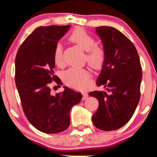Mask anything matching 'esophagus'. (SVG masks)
Here are the masks:
<instances>
[{
    "mask_svg": "<svg viewBox=\"0 0 157 157\" xmlns=\"http://www.w3.org/2000/svg\"><path fill=\"white\" fill-rule=\"evenodd\" d=\"M88 97H89V94H88L87 93H86V92H84V93H83V98H82V100L85 101L86 99H87Z\"/></svg>",
    "mask_w": 157,
    "mask_h": 157,
    "instance_id": "34e87169",
    "label": "esophagus"
}]
</instances>
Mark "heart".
<instances>
[{"label":"heart","mask_w":157,"mask_h":157,"mask_svg":"<svg viewBox=\"0 0 157 157\" xmlns=\"http://www.w3.org/2000/svg\"><path fill=\"white\" fill-rule=\"evenodd\" d=\"M68 39L86 51L85 59L90 66L98 68L104 63L106 58V50L101 44L96 43L91 34L82 28H76L68 36ZM53 61L56 65L63 63V47L60 42L55 44L53 48ZM91 72L83 68L71 67L63 74L64 82L68 86L77 90H84L91 84Z\"/></svg>","instance_id":"obj_1"}]
</instances>
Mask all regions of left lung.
Returning a JSON list of instances; mask_svg holds the SVG:
<instances>
[{"label": "left lung", "mask_w": 157, "mask_h": 157, "mask_svg": "<svg viewBox=\"0 0 157 157\" xmlns=\"http://www.w3.org/2000/svg\"><path fill=\"white\" fill-rule=\"evenodd\" d=\"M101 38L106 58L98 77V86L105 91L89 94L98 100L92 117L96 127L104 131L119 129L129 121L140 99L142 68L136 47L126 36L113 27H96Z\"/></svg>", "instance_id": "8db88e82"}]
</instances>
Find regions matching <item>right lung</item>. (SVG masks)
<instances>
[{"mask_svg": "<svg viewBox=\"0 0 157 157\" xmlns=\"http://www.w3.org/2000/svg\"><path fill=\"white\" fill-rule=\"evenodd\" d=\"M69 28H36L21 45L15 60V81L23 112L34 127L46 134L66 130L70 125L71 109L82 98V94L68 87L55 95L49 88L52 81L61 85L53 74V48Z\"/></svg>", "mask_w": 157, "mask_h": 157, "instance_id": "add662e5", "label": "right lung"}]
</instances>
